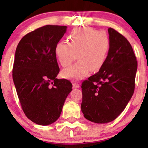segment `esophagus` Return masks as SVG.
Listing matches in <instances>:
<instances>
[{"mask_svg":"<svg viewBox=\"0 0 148 148\" xmlns=\"http://www.w3.org/2000/svg\"><path fill=\"white\" fill-rule=\"evenodd\" d=\"M73 88H79L80 87L79 84H76V83H73Z\"/></svg>","mask_w":148,"mask_h":148,"instance_id":"esophagus-1","label":"esophagus"}]
</instances>
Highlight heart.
<instances>
[{
    "instance_id": "1",
    "label": "heart",
    "mask_w": 148,
    "mask_h": 148,
    "mask_svg": "<svg viewBox=\"0 0 148 148\" xmlns=\"http://www.w3.org/2000/svg\"><path fill=\"white\" fill-rule=\"evenodd\" d=\"M69 43L58 42L55 46V54L62 67L73 61L78 62L62 70L64 78L80 80L86 77L90 70L97 72L104 64L110 49L106 34L90 28L76 29L69 36Z\"/></svg>"
}]
</instances>
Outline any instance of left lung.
<instances>
[{
  "instance_id": "obj_1",
  "label": "left lung",
  "mask_w": 148,
  "mask_h": 148,
  "mask_svg": "<svg viewBox=\"0 0 148 148\" xmlns=\"http://www.w3.org/2000/svg\"><path fill=\"white\" fill-rule=\"evenodd\" d=\"M110 49L99 71L82 83L81 111L95 123L114 120L134 94L137 61L133 49L123 35L108 28Z\"/></svg>"
}]
</instances>
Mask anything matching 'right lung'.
Returning <instances> with one entry per match:
<instances>
[{"label":"right lung","mask_w":148,"mask_h":148,"mask_svg":"<svg viewBox=\"0 0 148 148\" xmlns=\"http://www.w3.org/2000/svg\"><path fill=\"white\" fill-rule=\"evenodd\" d=\"M67 26L47 25L25 35L14 55L13 81L25 115L40 125H49L60 117L72 91L67 79H58L59 69L55 46Z\"/></svg>","instance_id":"obj_1"}]
</instances>
